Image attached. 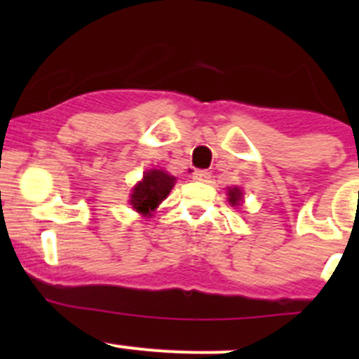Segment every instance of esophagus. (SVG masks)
Masks as SVG:
<instances>
[{"instance_id": "34e87169", "label": "esophagus", "mask_w": 359, "mask_h": 359, "mask_svg": "<svg viewBox=\"0 0 359 359\" xmlns=\"http://www.w3.org/2000/svg\"><path fill=\"white\" fill-rule=\"evenodd\" d=\"M210 177L212 175L206 170H194L193 172V180H196V182H208Z\"/></svg>"}]
</instances>
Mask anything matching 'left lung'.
Here are the masks:
<instances>
[{
	"label": "left lung",
	"mask_w": 359,
	"mask_h": 359,
	"mask_svg": "<svg viewBox=\"0 0 359 359\" xmlns=\"http://www.w3.org/2000/svg\"><path fill=\"white\" fill-rule=\"evenodd\" d=\"M227 196H229V203L233 206H238L243 200V193H241L240 187H229L227 189Z\"/></svg>",
	"instance_id": "left-lung-1"
}]
</instances>
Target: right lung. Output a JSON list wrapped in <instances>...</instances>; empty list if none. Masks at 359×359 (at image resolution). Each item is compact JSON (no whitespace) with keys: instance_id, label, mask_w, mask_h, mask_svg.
Segmentation results:
<instances>
[{"instance_id":"right-lung-1","label":"right lung","mask_w":359,"mask_h":359,"mask_svg":"<svg viewBox=\"0 0 359 359\" xmlns=\"http://www.w3.org/2000/svg\"><path fill=\"white\" fill-rule=\"evenodd\" d=\"M175 177L166 173L165 170H147L142 180L132 189L130 205L142 215L151 217L159 203L168 196L172 187L175 186Z\"/></svg>"}]
</instances>
